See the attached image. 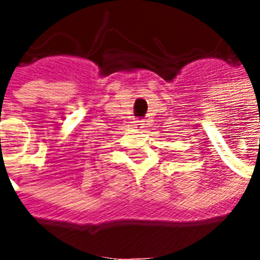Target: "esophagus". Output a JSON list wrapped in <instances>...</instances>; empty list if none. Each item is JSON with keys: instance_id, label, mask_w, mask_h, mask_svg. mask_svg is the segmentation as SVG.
<instances>
[{"instance_id": "1", "label": "esophagus", "mask_w": 260, "mask_h": 260, "mask_svg": "<svg viewBox=\"0 0 260 260\" xmlns=\"http://www.w3.org/2000/svg\"><path fill=\"white\" fill-rule=\"evenodd\" d=\"M143 121H142V119H134V121H132V126H134V128H136V129H139L141 131L142 128H145V126H143Z\"/></svg>"}]
</instances>
